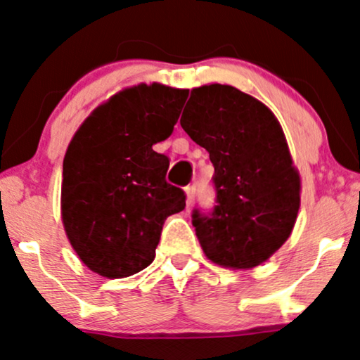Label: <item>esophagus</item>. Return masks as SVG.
<instances>
[{
    "instance_id": "1",
    "label": "esophagus",
    "mask_w": 360,
    "mask_h": 360,
    "mask_svg": "<svg viewBox=\"0 0 360 360\" xmlns=\"http://www.w3.org/2000/svg\"><path fill=\"white\" fill-rule=\"evenodd\" d=\"M186 196H188V206H193L194 202V198H196V186H188L186 188Z\"/></svg>"
}]
</instances>
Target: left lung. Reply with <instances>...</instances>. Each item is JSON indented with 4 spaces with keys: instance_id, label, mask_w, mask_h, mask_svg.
<instances>
[{
    "instance_id": "8db88e82",
    "label": "left lung",
    "mask_w": 360,
    "mask_h": 360,
    "mask_svg": "<svg viewBox=\"0 0 360 360\" xmlns=\"http://www.w3.org/2000/svg\"><path fill=\"white\" fill-rule=\"evenodd\" d=\"M181 127L210 153L216 205L194 207L193 224L211 262L253 268L287 241L300 207V177L271 110L231 85L191 90Z\"/></svg>"
}]
</instances>
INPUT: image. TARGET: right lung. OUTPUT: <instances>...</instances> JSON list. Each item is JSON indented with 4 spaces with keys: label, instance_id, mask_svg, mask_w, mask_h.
<instances>
[{
    "label": "right lung",
    "instance_id": "1",
    "mask_svg": "<svg viewBox=\"0 0 360 360\" xmlns=\"http://www.w3.org/2000/svg\"><path fill=\"white\" fill-rule=\"evenodd\" d=\"M188 90L137 85L92 112L63 159L62 219L82 262L107 278L144 270L155 257L167 216L186 206L169 184L166 141Z\"/></svg>",
    "mask_w": 360,
    "mask_h": 360
}]
</instances>
